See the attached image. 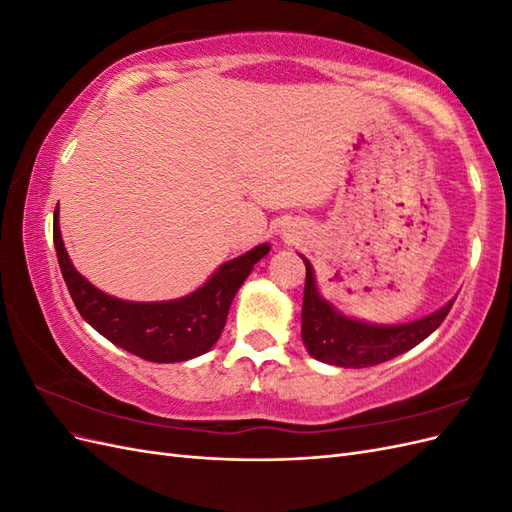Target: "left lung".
Here are the masks:
<instances>
[{"label":"left lung","instance_id":"left-lung-1","mask_svg":"<svg viewBox=\"0 0 512 512\" xmlns=\"http://www.w3.org/2000/svg\"><path fill=\"white\" fill-rule=\"evenodd\" d=\"M303 258V256H301ZM305 262V292L301 309V337L314 359L337 367H371L412 350L436 331L455 301H448L438 312L408 324H369L344 316L320 297L314 269Z\"/></svg>","mask_w":512,"mask_h":512}]
</instances>
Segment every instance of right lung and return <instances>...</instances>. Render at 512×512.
<instances>
[{
    "label": "right lung",
    "mask_w": 512,
    "mask_h": 512,
    "mask_svg": "<svg viewBox=\"0 0 512 512\" xmlns=\"http://www.w3.org/2000/svg\"><path fill=\"white\" fill-rule=\"evenodd\" d=\"M53 243L61 275L85 322L108 342L151 363H179L205 354L218 342L237 290L256 262L269 254V243L232 258L188 297L160 303H132L111 297L74 269L53 215Z\"/></svg>",
    "instance_id": "obj_1"
}]
</instances>
